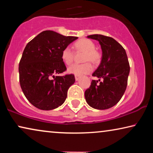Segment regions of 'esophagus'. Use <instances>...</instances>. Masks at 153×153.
<instances>
[{"label": "esophagus", "mask_w": 153, "mask_h": 153, "mask_svg": "<svg viewBox=\"0 0 153 153\" xmlns=\"http://www.w3.org/2000/svg\"><path fill=\"white\" fill-rule=\"evenodd\" d=\"M80 78H81V76H79V75H75V80L76 81L79 80V79Z\"/></svg>", "instance_id": "obj_1"}]
</instances>
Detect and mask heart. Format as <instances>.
Wrapping results in <instances>:
<instances>
[{
  "instance_id": "obj_1",
  "label": "heart",
  "mask_w": 153,
  "mask_h": 153,
  "mask_svg": "<svg viewBox=\"0 0 153 153\" xmlns=\"http://www.w3.org/2000/svg\"><path fill=\"white\" fill-rule=\"evenodd\" d=\"M76 51L84 52L83 56L82 64H74L68 69L69 72L74 75H82L88 74L93 70V66L91 62L97 64L102 58L101 53L95 49V45L93 41L88 39H81L76 41L74 45ZM74 53L70 47H67L62 49L61 58L68 65H70L74 61Z\"/></svg>"
}]
</instances>
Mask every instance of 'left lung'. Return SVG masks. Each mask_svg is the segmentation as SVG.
Instances as JSON below:
<instances>
[{
	"label": "left lung",
	"instance_id": "obj_1",
	"mask_svg": "<svg viewBox=\"0 0 153 153\" xmlns=\"http://www.w3.org/2000/svg\"><path fill=\"white\" fill-rule=\"evenodd\" d=\"M88 37L99 42L102 58L93 74L100 79V83L98 81H92L90 88L85 91V100L94 108L107 109L120 101L126 90L130 70L128 58L124 48L112 37L98 34Z\"/></svg>",
	"mask_w": 153,
	"mask_h": 153
}]
</instances>
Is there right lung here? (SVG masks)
<instances>
[{
	"instance_id": "add662e5",
	"label": "right lung",
	"mask_w": 153,
	"mask_h": 153,
	"mask_svg": "<svg viewBox=\"0 0 153 153\" xmlns=\"http://www.w3.org/2000/svg\"><path fill=\"white\" fill-rule=\"evenodd\" d=\"M77 38L45 30L25 47L19 65L20 85L27 100L39 109L52 110L64 103L74 75H55L67 70L61 52Z\"/></svg>"
}]
</instances>
